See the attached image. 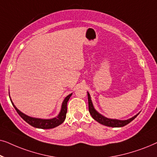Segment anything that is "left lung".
Segmentation results:
<instances>
[{"instance_id":"left-lung-1","label":"left lung","mask_w":157,"mask_h":157,"mask_svg":"<svg viewBox=\"0 0 157 157\" xmlns=\"http://www.w3.org/2000/svg\"><path fill=\"white\" fill-rule=\"evenodd\" d=\"M88 94V101H89V111L90 114L91 115L92 118L94 120H96V121H98V123L103 125L109 126V127H122V126H126V124H129L131 121H133L137 116L139 115V113H137L134 117L130 118V119H126V120H119V119H109L104 116H103L98 112L94 108L93 103H92L91 96L89 92H87Z\"/></svg>"}]
</instances>
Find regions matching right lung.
<instances>
[{"instance_id":"1","label":"right lung","mask_w":157,"mask_h":157,"mask_svg":"<svg viewBox=\"0 0 157 157\" xmlns=\"http://www.w3.org/2000/svg\"><path fill=\"white\" fill-rule=\"evenodd\" d=\"M71 95L72 94H71L64 98L63 102H62L61 111H60V112L59 114H58L57 117L53 118V119H48L32 117L25 114L24 113L21 112L20 110H18V109L16 108V106H15L13 103L11 98H10V99L11 101L13 106L15 109L16 110L17 113L20 115V117L22 118L25 121H26L28 124H29L30 125L33 126V127L43 128V129H48V128H53L56 127V126H59L60 124H61L64 121V120H65L66 117V113H67V103Z\"/></svg>"}]
</instances>
